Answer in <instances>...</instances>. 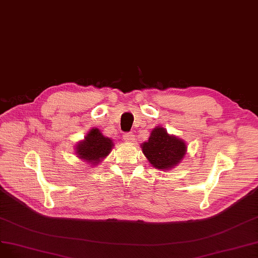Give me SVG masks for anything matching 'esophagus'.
Segmentation results:
<instances>
[{
  "mask_svg": "<svg viewBox=\"0 0 258 258\" xmlns=\"http://www.w3.org/2000/svg\"><path fill=\"white\" fill-rule=\"evenodd\" d=\"M123 139L126 141V143H133L135 140V136L133 133H124L123 134Z\"/></svg>",
  "mask_w": 258,
  "mask_h": 258,
  "instance_id": "34e87169",
  "label": "esophagus"
}]
</instances>
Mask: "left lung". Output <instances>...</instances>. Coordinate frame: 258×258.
<instances>
[{
	"label": "left lung",
	"mask_w": 258,
	"mask_h": 258,
	"mask_svg": "<svg viewBox=\"0 0 258 258\" xmlns=\"http://www.w3.org/2000/svg\"><path fill=\"white\" fill-rule=\"evenodd\" d=\"M185 151L184 141L168 135L163 127L154 128L149 140L143 144L144 154L157 169L173 167L183 159Z\"/></svg>",
	"instance_id": "left-lung-1"
}]
</instances>
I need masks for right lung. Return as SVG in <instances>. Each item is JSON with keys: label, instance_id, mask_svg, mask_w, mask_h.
Segmentation results:
<instances>
[{"label": "right lung", "instance_id": "right-lung-1", "mask_svg": "<svg viewBox=\"0 0 258 258\" xmlns=\"http://www.w3.org/2000/svg\"><path fill=\"white\" fill-rule=\"evenodd\" d=\"M113 144L111 139L104 137L97 128L91 130L84 141L77 146V154L87 162H99L110 153Z\"/></svg>", "mask_w": 258, "mask_h": 258}]
</instances>
